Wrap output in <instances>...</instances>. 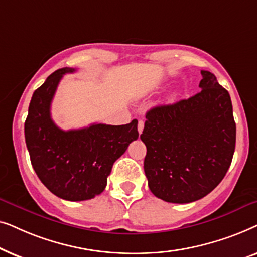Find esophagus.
Listing matches in <instances>:
<instances>
[{"label": "esophagus", "mask_w": 257, "mask_h": 257, "mask_svg": "<svg viewBox=\"0 0 257 257\" xmlns=\"http://www.w3.org/2000/svg\"><path fill=\"white\" fill-rule=\"evenodd\" d=\"M143 130H144V121L143 120H139L138 121V132L142 133Z\"/></svg>", "instance_id": "34e87169"}]
</instances>
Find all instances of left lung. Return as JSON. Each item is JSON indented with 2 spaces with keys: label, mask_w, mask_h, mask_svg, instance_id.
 Returning a JSON list of instances; mask_svg holds the SVG:
<instances>
[{
  "label": "left lung",
  "mask_w": 257,
  "mask_h": 257,
  "mask_svg": "<svg viewBox=\"0 0 257 257\" xmlns=\"http://www.w3.org/2000/svg\"><path fill=\"white\" fill-rule=\"evenodd\" d=\"M199 93L146 113L140 139L149 187L157 198L188 203L209 194L233 160L236 125L228 91L201 70Z\"/></svg>",
  "instance_id": "obj_1"
}]
</instances>
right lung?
Wrapping results in <instances>:
<instances>
[{
    "label": "right lung",
    "instance_id": "1",
    "mask_svg": "<svg viewBox=\"0 0 257 257\" xmlns=\"http://www.w3.org/2000/svg\"><path fill=\"white\" fill-rule=\"evenodd\" d=\"M76 69H59L35 90L24 124L27 149L37 177L58 198L84 201L100 194L114 161L138 139V120L126 125L92 124L63 131L51 119L52 98L62 77Z\"/></svg>",
    "mask_w": 257,
    "mask_h": 257
}]
</instances>
